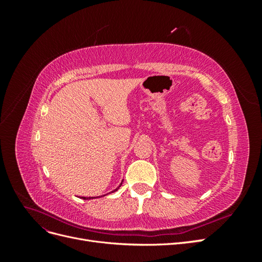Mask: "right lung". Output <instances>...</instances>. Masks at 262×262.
<instances>
[{"mask_svg": "<svg viewBox=\"0 0 262 262\" xmlns=\"http://www.w3.org/2000/svg\"><path fill=\"white\" fill-rule=\"evenodd\" d=\"M122 185V182H121V184H120V186ZM120 186H119V187H120ZM119 187L116 189V190H114V191L113 192H115V191H117V190L119 189ZM82 199H84V200H87V199H94V198L93 196H90V198H86V196H82Z\"/></svg>", "mask_w": 262, "mask_h": 262, "instance_id": "right-lung-1", "label": "right lung"}]
</instances>
